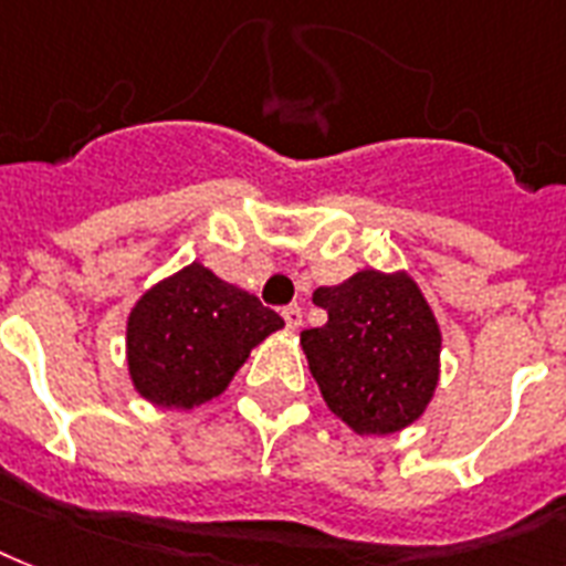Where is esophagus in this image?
<instances>
[{
  "mask_svg": "<svg viewBox=\"0 0 566 566\" xmlns=\"http://www.w3.org/2000/svg\"><path fill=\"white\" fill-rule=\"evenodd\" d=\"M283 322H286L289 331H297V327H301V322H304V313H301V306L289 304L286 310H283Z\"/></svg>",
  "mask_w": 566,
  "mask_h": 566,
  "instance_id": "1",
  "label": "esophagus"
}]
</instances>
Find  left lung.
I'll return each mask as SVG.
<instances>
[{"mask_svg": "<svg viewBox=\"0 0 566 566\" xmlns=\"http://www.w3.org/2000/svg\"><path fill=\"white\" fill-rule=\"evenodd\" d=\"M327 324L301 333L324 401L357 433H392L424 413L440 378V327L407 274L357 271L313 292Z\"/></svg>", "mask_w": 566, "mask_h": 566, "instance_id": "8db88e82", "label": "left lung"}]
</instances>
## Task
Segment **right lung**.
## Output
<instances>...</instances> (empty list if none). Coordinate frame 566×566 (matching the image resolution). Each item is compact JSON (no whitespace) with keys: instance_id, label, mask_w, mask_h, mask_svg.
<instances>
[{"instance_id":"obj_1","label":"right lung","mask_w":566,"mask_h":566,"mask_svg":"<svg viewBox=\"0 0 566 566\" xmlns=\"http://www.w3.org/2000/svg\"><path fill=\"white\" fill-rule=\"evenodd\" d=\"M280 327L283 318L260 297L191 262L133 306L126 324L129 375L147 401L188 410L221 396L253 345Z\"/></svg>"}]
</instances>
